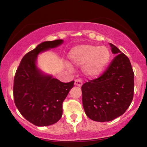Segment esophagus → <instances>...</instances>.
<instances>
[{
  "label": "esophagus",
  "mask_w": 147,
  "mask_h": 147,
  "mask_svg": "<svg viewBox=\"0 0 147 147\" xmlns=\"http://www.w3.org/2000/svg\"><path fill=\"white\" fill-rule=\"evenodd\" d=\"M83 83L81 79H76L75 81V86H78V87H81Z\"/></svg>",
  "instance_id": "obj_1"
}]
</instances>
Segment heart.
I'll use <instances>...</instances> for the list:
<instances>
[{
	"label": "heart",
	"mask_w": 147,
	"mask_h": 147,
	"mask_svg": "<svg viewBox=\"0 0 147 147\" xmlns=\"http://www.w3.org/2000/svg\"><path fill=\"white\" fill-rule=\"evenodd\" d=\"M70 62L82 66V72L89 78H95L105 71L111 60V52L105 46L81 45L73 47L68 53Z\"/></svg>",
	"instance_id": "obj_1"
}]
</instances>
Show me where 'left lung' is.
<instances>
[{
    "label": "left lung",
    "mask_w": 147,
    "mask_h": 147,
    "mask_svg": "<svg viewBox=\"0 0 147 147\" xmlns=\"http://www.w3.org/2000/svg\"><path fill=\"white\" fill-rule=\"evenodd\" d=\"M116 55L98 79L82 85V102L85 114L98 122L110 121L125 112L132 101L134 75L129 58L114 45Z\"/></svg>",
    "instance_id": "1"
}]
</instances>
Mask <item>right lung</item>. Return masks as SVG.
I'll list each match as a JSON object with an SVG mask.
<instances>
[{"instance_id":"obj_1","label":"right lung","mask_w":147,"mask_h":147,"mask_svg":"<svg viewBox=\"0 0 147 147\" xmlns=\"http://www.w3.org/2000/svg\"><path fill=\"white\" fill-rule=\"evenodd\" d=\"M62 39L45 41L24 55L14 78L16 107L26 119L38 127L54 124L62 115V103L74 81L62 83L37 66L40 53L61 45Z\"/></svg>"}]
</instances>
